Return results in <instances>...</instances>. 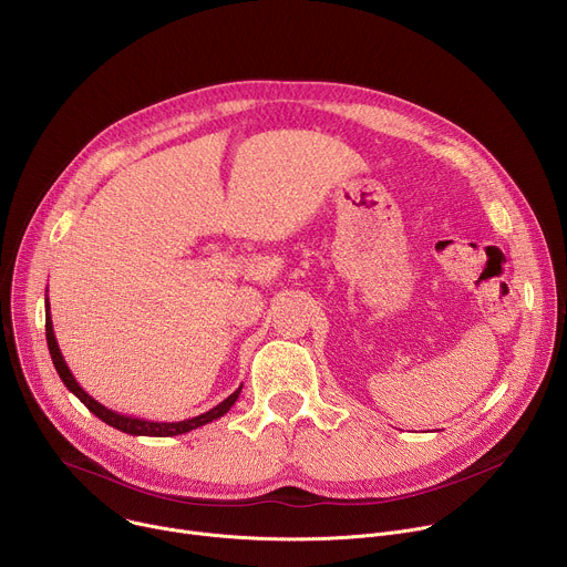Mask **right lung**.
<instances>
[{
    "instance_id": "add662e5",
    "label": "right lung",
    "mask_w": 567,
    "mask_h": 567,
    "mask_svg": "<svg viewBox=\"0 0 567 567\" xmlns=\"http://www.w3.org/2000/svg\"><path fill=\"white\" fill-rule=\"evenodd\" d=\"M44 302H47V305H44V311H47V326H44V328H47V346H49V354H51V359H53V365H55V370H58V374H60L62 383L69 388V392H73L80 401H83L85 406H87V409H90L99 420H103L105 424H110V426H114V429H118V431H123V433H127V435L173 437V435H182V433L195 431V429H199V426H204V424H210L213 420L224 417V415L230 411L233 403L237 401L239 392H241V385H239L233 394H228L221 403H217L215 409H210V411H206V413H202V415H197V417L182 420V422H154V420H141V417L121 415V413H116V411H112V409L103 406V403H101V401H96L94 396H90L83 388H80V383L73 379L71 370L66 368V363H64V359H62V352H60V348H58L55 334H53V322H51V307H49V298H47Z\"/></svg>"
}]
</instances>
